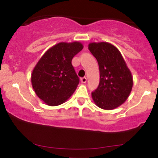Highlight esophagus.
Masks as SVG:
<instances>
[{"label": "esophagus", "mask_w": 158, "mask_h": 158, "mask_svg": "<svg viewBox=\"0 0 158 158\" xmlns=\"http://www.w3.org/2000/svg\"><path fill=\"white\" fill-rule=\"evenodd\" d=\"M86 81H87V79L85 77H83L81 79V82H82V83H85V82H86Z\"/></svg>", "instance_id": "34e87169"}]
</instances>
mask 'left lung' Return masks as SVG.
<instances>
[{
	"instance_id": "8db88e82",
	"label": "left lung",
	"mask_w": 158,
	"mask_h": 158,
	"mask_svg": "<svg viewBox=\"0 0 158 158\" xmlns=\"http://www.w3.org/2000/svg\"><path fill=\"white\" fill-rule=\"evenodd\" d=\"M89 50L97 60L99 84L92 93L94 103L99 108H117L129 97L133 88V76L118 48L106 42H91Z\"/></svg>"
}]
</instances>
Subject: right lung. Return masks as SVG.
<instances>
[{
    "mask_svg": "<svg viewBox=\"0 0 158 158\" xmlns=\"http://www.w3.org/2000/svg\"><path fill=\"white\" fill-rule=\"evenodd\" d=\"M83 48L79 42H59L48 48L32 71L31 81L38 97L51 106L64 103L79 85L72 59Z\"/></svg>",
    "mask_w": 158,
    "mask_h": 158,
    "instance_id": "right-lung-1",
    "label": "right lung"
}]
</instances>
